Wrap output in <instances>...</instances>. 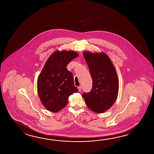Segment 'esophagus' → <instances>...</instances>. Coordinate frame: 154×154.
<instances>
[{
	"label": "esophagus",
	"mask_w": 154,
	"mask_h": 154,
	"mask_svg": "<svg viewBox=\"0 0 154 154\" xmlns=\"http://www.w3.org/2000/svg\"><path fill=\"white\" fill-rule=\"evenodd\" d=\"M78 89H79V91H81V90H82V87H81V86H79V87H78Z\"/></svg>",
	"instance_id": "esophagus-1"
}]
</instances>
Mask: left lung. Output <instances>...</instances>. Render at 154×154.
Returning <instances> with one entry per match:
<instances>
[{
    "label": "left lung",
    "instance_id": "8db88e82",
    "mask_svg": "<svg viewBox=\"0 0 154 154\" xmlns=\"http://www.w3.org/2000/svg\"><path fill=\"white\" fill-rule=\"evenodd\" d=\"M91 75V91L84 93L85 104L96 113L109 109L116 101L119 93V79L116 69L110 58L103 52L83 53Z\"/></svg>",
    "mask_w": 154,
    "mask_h": 154
}]
</instances>
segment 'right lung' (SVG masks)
Masks as SVG:
<instances>
[{
    "instance_id": "add662e5",
    "label": "right lung",
    "mask_w": 154,
    "mask_h": 154,
    "mask_svg": "<svg viewBox=\"0 0 154 154\" xmlns=\"http://www.w3.org/2000/svg\"><path fill=\"white\" fill-rule=\"evenodd\" d=\"M79 54L74 51H56L44 65L37 80L38 95L44 106L57 112L66 106L69 97L79 90L74 85L72 72L67 64Z\"/></svg>"
}]
</instances>
